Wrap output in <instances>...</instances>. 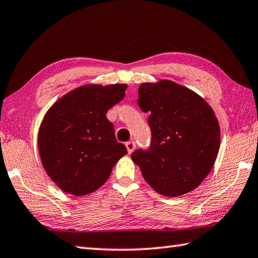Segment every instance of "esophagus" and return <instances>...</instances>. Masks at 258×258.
I'll return each instance as SVG.
<instances>
[{
  "label": "esophagus",
  "mask_w": 258,
  "mask_h": 258,
  "mask_svg": "<svg viewBox=\"0 0 258 258\" xmlns=\"http://www.w3.org/2000/svg\"><path fill=\"white\" fill-rule=\"evenodd\" d=\"M125 147H127L129 154H131V152L136 149V143L135 141H128V143H125Z\"/></svg>",
  "instance_id": "esophagus-1"
}]
</instances>
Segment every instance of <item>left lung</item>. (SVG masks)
Segmentation results:
<instances>
[{"label":"left lung","instance_id":"1","mask_svg":"<svg viewBox=\"0 0 258 258\" xmlns=\"http://www.w3.org/2000/svg\"><path fill=\"white\" fill-rule=\"evenodd\" d=\"M138 106L148 112V149L131 154L145 180L164 196L177 197L201 185L212 170L220 145L213 109L194 91L162 80L139 87Z\"/></svg>","mask_w":258,"mask_h":258}]
</instances>
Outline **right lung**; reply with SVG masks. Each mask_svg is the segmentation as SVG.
Segmentation results:
<instances>
[{"label":"right lung","mask_w":258,"mask_h":258,"mask_svg":"<svg viewBox=\"0 0 258 258\" xmlns=\"http://www.w3.org/2000/svg\"><path fill=\"white\" fill-rule=\"evenodd\" d=\"M127 85H88L62 97L39 130V152L63 191L83 196L101 187L127 148L118 143L108 110L124 98Z\"/></svg>","instance_id":"obj_1"}]
</instances>
